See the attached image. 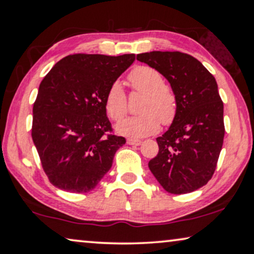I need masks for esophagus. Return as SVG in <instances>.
<instances>
[{"label":"esophagus","instance_id":"34e87169","mask_svg":"<svg viewBox=\"0 0 254 254\" xmlns=\"http://www.w3.org/2000/svg\"><path fill=\"white\" fill-rule=\"evenodd\" d=\"M127 143L129 145H141L142 144V141L141 140H135V138H128L127 140Z\"/></svg>","mask_w":254,"mask_h":254}]
</instances>
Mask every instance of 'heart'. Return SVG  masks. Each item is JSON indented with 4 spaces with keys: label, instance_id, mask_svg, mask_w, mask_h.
<instances>
[{
    "label": "heart",
    "instance_id": "heart-1",
    "mask_svg": "<svg viewBox=\"0 0 254 254\" xmlns=\"http://www.w3.org/2000/svg\"><path fill=\"white\" fill-rule=\"evenodd\" d=\"M133 88L144 93L136 116L126 118L116 126L118 134L128 137H145L155 134L161 123L170 125L177 114V98L165 85L163 75L148 65L134 68L129 74ZM105 109L113 120H121L127 112L126 95L119 81L113 82L107 90Z\"/></svg>",
    "mask_w": 254,
    "mask_h": 254
}]
</instances>
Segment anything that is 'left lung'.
<instances>
[{
	"instance_id": "left-lung-1",
	"label": "left lung",
	"mask_w": 254,
	"mask_h": 254,
	"mask_svg": "<svg viewBox=\"0 0 254 254\" xmlns=\"http://www.w3.org/2000/svg\"><path fill=\"white\" fill-rule=\"evenodd\" d=\"M168 79L177 98L171 126L156 138L159 151L149 169L169 193L185 194L214 175L224 138L223 102L216 79L195 58L180 52L137 54Z\"/></svg>"
}]
</instances>
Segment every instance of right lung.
I'll list each match as a JSON object with an SVG mask.
<instances>
[{"label": "right lung", "mask_w": 254, "mask_h": 254, "mask_svg": "<svg viewBox=\"0 0 254 254\" xmlns=\"http://www.w3.org/2000/svg\"><path fill=\"white\" fill-rule=\"evenodd\" d=\"M134 60V54L68 55L41 81L33 104L32 140L57 189L89 192L110 171L126 140L106 134L112 128L105 97Z\"/></svg>", "instance_id": "obj_1"}]
</instances>
